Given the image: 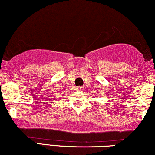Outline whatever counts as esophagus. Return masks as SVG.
I'll return each instance as SVG.
<instances>
[{"label": "esophagus", "mask_w": 155, "mask_h": 155, "mask_svg": "<svg viewBox=\"0 0 155 155\" xmlns=\"http://www.w3.org/2000/svg\"><path fill=\"white\" fill-rule=\"evenodd\" d=\"M76 90H77L78 91H82V90H83V87H81V86L78 87L76 88Z\"/></svg>", "instance_id": "esophagus-1"}]
</instances>
